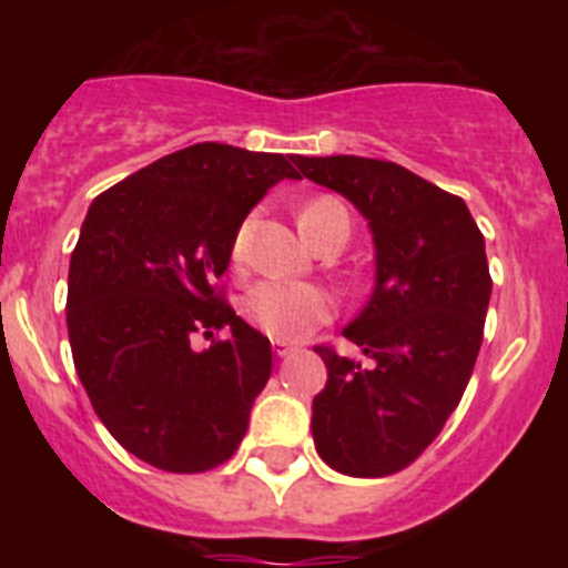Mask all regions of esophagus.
Returning <instances> with one entry per match:
<instances>
[{
	"label": "esophagus",
	"instance_id": "obj_1",
	"mask_svg": "<svg viewBox=\"0 0 568 568\" xmlns=\"http://www.w3.org/2000/svg\"><path fill=\"white\" fill-rule=\"evenodd\" d=\"M273 353L278 355V358H287V355L295 353V346L284 344V341H273Z\"/></svg>",
	"mask_w": 568,
	"mask_h": 568
}]
</instances>
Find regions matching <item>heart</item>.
Here are the masks:
<instances>
[{"mask_svg":"<svg viewBox=\"0 0 568 568\" xmlns=\"http://www.w3.org/2000/svg\"><path fill=\"white\" fill-rule=\"evenodd\" d=\"M338 215H344L346 222H349L346 207L338 199H333V195H318V199L307 202L304 210H301V233L307 235L310 241L329 222V219H338ZM247 239L250 224H241V230L233 239V250H230V258H233L235 267L244 264ZM241 313H244V318H247L255 329H261V333L270 335V338L298 341L333 318L335 301L327 290L313 287V284L261 281V284H255V287L244 295V301H241Z\"/></svg>","mask_w":568,"mask_h":568,"instance_id":"obj_1","label":"heart"}]
</instances>
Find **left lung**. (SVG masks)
<instances>
[{
	"mask_svg": "<svg viewBox=\"0 0 568 568\" xmlns=\"http://www.w3.org/2000/svg\"><path fill=\"white\" fill-rule=\"evenodd\" d=\"M293 162L310 182L346 195L375 239V290L344 329L373 364L315 346L327 364V386L313 400L315 449L353 478L395 475L438 438L478 361L491 293L484 233L460 195L395 162Z\"/></svg>",
	"mask_w": 568,
	"mask_h": 568,
	"instance_id": "8db88e82",
	"label": "left lung"
}]
</instances>
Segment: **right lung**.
<instances>
[{
	"label": "right lung",
	"mask_w": 568,
	"mask_h": 568,
	"mask_svg": "<svg viewBox=\"0 0 568 568\" xmlns=\"http://www.w3.org/2000/svg\"><path fill=\"white\" fill-rule=\"evenodd\" d=\"M281 179H298L293 159L202 142L90 204L68 273L73 364L108 433L155 469H215L247 433L273 346L215 281L241 222ZM195 334L216 341L195 351Z\"/></svg>",
	"instance_id": "right-lung-1"
}]
</instances>
